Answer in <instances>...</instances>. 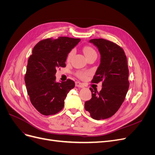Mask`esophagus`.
<instances>
[{
	"label": "esophagus",
	"instance_id": "34e87169",
	"mask_svg": "<svg viewBox=\"0 0 155 155\" xmlns=\"http://www.w3.org/2000/svg\"><path fill=\"white\" fill-rule=\"evenodd\" d=\"M76 87H79V88H83L84 87V85H83V84L80 82L79 81H76Z\"/></svg>",
	"mask_w": 155,
	"mask_h": 155
}]
</instances>
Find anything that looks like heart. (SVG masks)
Here are the masks:
<instances>
[{"instance_id":"1","label":"heart","mask_w":155,"mask_h":155,"mask_svg":"<svg viewBox=\"0 0 155 155\" xmlns=\"http://www.w3.org/2000/svg\"><path fill=\"white\" fill-rule=\"evenodd\" d=\"M83 53L85 54L87 58H88V57H90V56L93 55H97L96 51L94 50L92 47H91V46H85V47H84L83 49ZM73 54H74V51H70V52L68 54V55L67 56V61L70 60V59H71ZM87 72H77L78 77L80 78H85L87 76Z\"/></svg>"}]
</instances>
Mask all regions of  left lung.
Instances as JSON below:
<instances>
[{"instance_id":"8db88e82","label":"left lung","mask_w":155,"mask_h":155,"mask_svg":"<svg viewBox=\"0 0 155 155\" xmlns=\"http://www.w3.org/2000/svg\"><path fill=\"white\" fill-rule=\"evenodd\" d=\"M101 55L100 64L92 83L102 81L98 92L92 88V98L85 103V109L96 120L109 118L120 109L127 93L129 83L127 60L124 50L113 42L104 39L89 41Z\"/></svg>"}]
</instances>
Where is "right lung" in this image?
<instances>
[{
	"label": "right lung",
	"instance_id": "1",
	"mask_svg": "<svg viewBox=\"0 0 155 155\" xmlns=\"http://www.w3.org/2000/svg\"><path fill=\"white\" fill-rule=\"evenodd\" d=\"M79 41L67 37L49 38L39 41L33 49L25 80L31 104L41 114L53 115L61 110L67 94L74 88L71 79L56 82L55 75L58 68L66 67L68 53Z\"/></svg>",
	"mask_w": 155,
	"mask_h": 155
}]
</instances>
